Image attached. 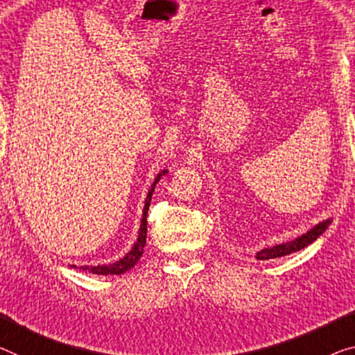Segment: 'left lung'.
Wrapping results in <instances>:
<instances>
[{
	"label": "left lung",
	"mask_w": 355,
	"mask_h": 355,
	"mask_svg": "<svg viewBox=\"0 0 355 355\" xmlns=\"http://www.w3.org/2000/svg\"><path fill=\"white\" fill-rule=\"evenodd\" d=\"M331 220H334V219L329 217V219L315 223V225L313 228H309L306 233L300 234V236H297L295 239H292V241L276 244V246H271V248H263L261 250H259L257 254H255V259H257V260H270V259L284 257V255L298 252V250H302L306 246H309V244H313L315 239H318L320 234H322L327 230V228H329Z\"/></svg>",
	"instance_id": "left-lung-1"
}]
</instances>
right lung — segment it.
Wrapping results in <instances>:
<instances>
[{
  "label": "right lung",
  "instance_id": "obj_1",
  "mask_svg": "<svg viewBox=\"0 0 355 355\" xmlns=\"http://www.w3.org/2000/svg\"><path fill=\"white\" fill-rule=\"evenodd\" d=\"M168 173V170H162L159 174H157L154 182H152L150 189H149V193L146 196V201H144V209H143V217H141V225H139V230H138V238H136L135 244L132 246V249L128 250L127 254L123 255L122 259H119L114 261V263H107V265H96V266H79V270H84V271H90L94 272V275H103V276H109V275H123V272H127L133 268V266L138 263V260L141 259V255L144 252V246H146V238H147V209H149V205H150V200H152V193H154L155 190V185L157 182L160 181L162 176H165ZM74 268H78V266L73 265Z\"/></svg>",
  "mask_w": 355,
  "mask_h": 355
}]
</instances>
